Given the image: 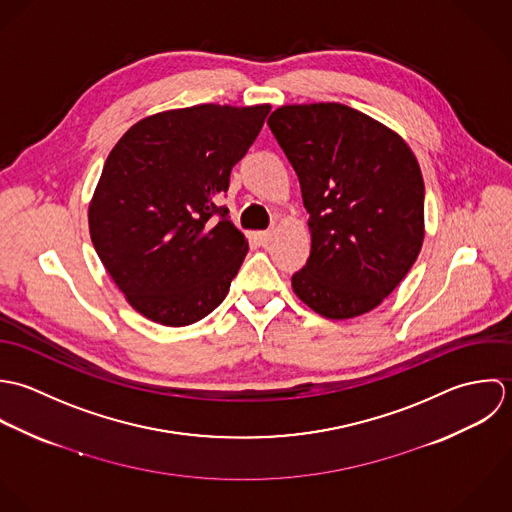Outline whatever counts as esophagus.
Listing matches in <instances>:
<instances>
[{
    "instance_id": "esophagus-1",
    "label": "esophagus",
    "mask_w": 512,
    "mask_h": 512,
    "mask_svg": "<svg viewBox=\"0 0 512 512\" xmlns=\"http://www.w3.org/2000/svg\"><path fill=\"white\" fill-rule=\"evenodd\" d=\"M255 239L259 241V245H269L271 243V239H273V231H257L255 233Z\"/></svg>"
}]
</instances>
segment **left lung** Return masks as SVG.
Segmentation results:
<instances>
[{"label":"left lung","instance_id":"left-lung-1","mask_svg":"<svg viewBox=\"0 0 512 512\" xmlns=\"http://www.w3.org/2000/svg\"><path fill=\"white\" fill-rule=\"evenodd\" d=\"M308 211L310 257L293 275L314 312L352 318L378 307L423 243V178L402 136L346 104H287L267 120Z\"/></svg>","mask_w":512,"mask_h":512}]
</instances>
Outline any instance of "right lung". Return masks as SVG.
I'll return each instance as SVG.
<instances>
[{"instance_id": "add662e5", "label": "right lung", "mask_w": 512, "mask_h": 512, "mask_svg": "<svg viewBox=\"0 0 512 512\" xmlns=\"http://www.w3.org/2000/svg\"><path fill=\"white\" fill-rule=\"evenodd\" d=\"M269 104H198L142 118L116 142L89 205L104 269L142 316L188 326L225 299L247 241L215 198Z\"/></svg>"}]
</instances>
